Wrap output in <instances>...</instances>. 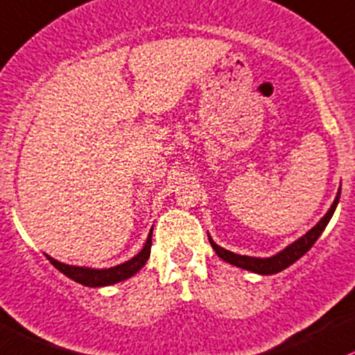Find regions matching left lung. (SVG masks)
Segmentation results:
<instances>
[{"mask_svg": "<svg viewBox=\"0 0 355 355\" xmlns=\"http://www.w3.org/2000/svg\"><path fill=\"white\" fill-rule=\"evenodd\" d=\"M338 200H340V189H338L337 196H335L334 203H331V207L329 211H327V215L323 216V218L320 220V222L316 223L310 232H306L303 237L296 240V242H293L291 245H288L284 250H281V252L272 255V257L261 259V257H249V255L234 254L230 252V250L223 249V247L216 245V243L211 240V237H208L209 243H211L213 250L218 254V257H222L225 262H230L232 266L252 270V272H257V274H264V276H268V274L281 272L283 269L289 268L291 264H295L300 257H303V255L313 247V243L318 240L320 235H322V232L325 230L327 225H329L331 215H334L335 208H337L338 205Z\"/></svg>", "mask_w": 355, "mask_h": 355, "instance_id": "1", "label": "left lung"}]
</instances>
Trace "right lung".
I'll return each instance as SVG.
<instances>
[{"label":"right lung","instance_id":"right-lung-1","mask_svg":"<svg viewBox=\"0 0 355 355\" xmlns=\"http://www.w3.org/2000/svg\"><path fill=\"white\" fill-rule=\"evenodd\" d=\"M150 247H152V230L148 234L146 245L140 250L135 257H132L130 261L123 262V264L115 266V268L110 269H91V268H79V266H69L64 264V262L55 261L51 255H47V259L51 261V264L55 269H59L60 272L66 274L67 277H71L72 281L79 284L89 286V288H100V286H110L120 283V281L128 279L133 274L139 272L140 269L146 266L147 259L150 257Z\"/></svg>","mask_w":355,"mask_h":355}]
</instances>
